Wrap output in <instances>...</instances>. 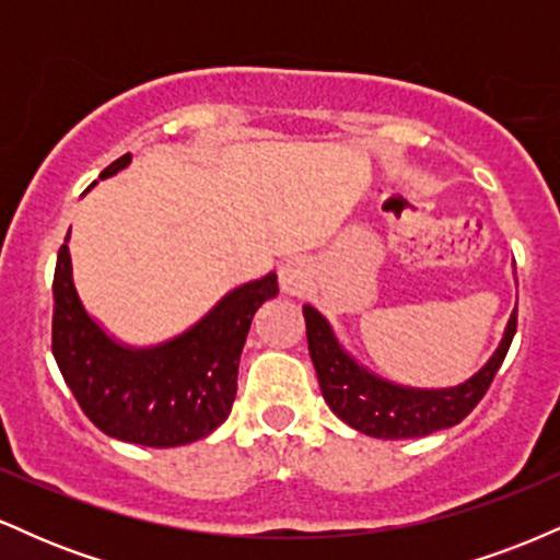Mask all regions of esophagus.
<instances>
[{
    "mask_svg": "<svg viewBox=\"0 0 560 560\" xmlns=\"http://www.w3.org/2000/svg\"><path fill=\"white\" fill-rule=\"evenodd\" d=\"M279 281L287 294H302L311 284V268H307L305 260H289L281 266Z\"/></svg>",
    "mask_w": 560,
    "mask_h": 560,
    "instance_id": "obj_1",
    "label": "esophagus"
}]
</instances>
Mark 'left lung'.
Instances as JSON below:
<instances>
[{
  "label": "left lung",
  "instance_id": "left-lung-1",
  "mask_svg": "<svg viewBox=\"0 0 560 560\" xmlns=\"http://www.w3.org/2000/svg\"><path fill=\"white\" fill-rule=\"evenodd\" d=\"M302 316L307 326V350L316 365L324 400L345 423L378 440L427 436L464 421L487 395L516 334V313H513L498 352L477 376L455 389L423 392L397 387V384L371 376L337 345L329 324L318 311L305 305Z\"/></svg>",
  "mask_w": 560,
  "mask_h": 560
}]
</instances>
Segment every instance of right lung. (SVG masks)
<instances>
[{"label": "right lung", "instance_id": "obj_1", "mask_svg": "<svg viewBox=\"0 0 560 560\" xmlns=\"http://www.w3.org/2000/svg\"><path fill=\"white\" fill-rule=\"evenodd\" d=\"M128 163L131 155L118 158L100 178ZM66 242L52 281V355L86 419L107 436L144 447L189 445L221 427L234 405L240 355L255 311L279 294L276 273L234 289L173 342L128 350L83 313Z\"/></svg>", "mask_w": 560, "mask_h": 560}]
</instances>
